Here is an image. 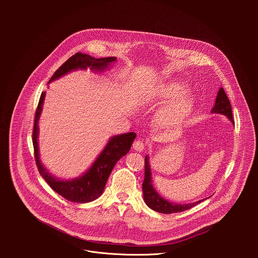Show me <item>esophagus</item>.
I'll list each match as a JSON object with an SVG mask.
<instances>
[{
  "instance_id": "1",
  "label": "esophagus",
  "mask_w": 258,
  "mask_h": 258,
  "mask_svg": "<svg viewBox=\"0 0 258 258\" xmlns=\"http://www.w3.org/2000/svg\"><path fill=\"white\" fill-rule=\"evenodd\" d=\"M145 146H146V145H145V143H144L143 141L138 140V141H135V142H134L133 148H134V150L141 152V151H143V150L145 149Z\"/></svg>"
}]
</instances>
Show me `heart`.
<instances>
[{
	"instance_id": "obj_1",
	"label": "heart",
	"mask_w": 258,
	"mask_h": 258,
	"mask_svg": "<svg viewBox=\"0 0 258 258\" xmlns=\"http://www.w3.org/2000/svg\"><path fill=\"white\" fill-rule=\"evenodd\" d=\"M183 92H185V88L178 84H172L168 86L165 90V97L167 99H174L178 96H180ZM192 107V100L189 98L181 99L174 103L173 105L169 106L168 108L164 109L163 111L159 113L158 119L159 122L163 125H171L178 120H180L183 116H185Z\"/></svg>"
}]
</instances>
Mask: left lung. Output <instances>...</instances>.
I'll list each match as a JSON object with an SVG mask.
<instances>
[{
	"label": "left lung",
	"mask_w": 258,
	"mask_h": 258,
	"mask_svg": "<svg viewBox=\"0 0 258 258\" xmlns=\"http://www.w3.org/2000/svg\"><path fill=\"white\" fill-rule=\"evenodd\" d=\"M213 113H220L228 116V118L233 122V114H232V106L230 103V100L223 88H220L216 97L215 105L212 108ZM143 193H144V200L146 204L148 205L151 209L168 214V213H176L188 210L198 203H200L202 200L195 202V203H189V204H176L173 202H169L166 199L162 198L153 188L152 185V177H151V171H150V165L148 161V156L145 157V177L143 181Z\"/></svg>",
	"instance_id": "1"
}]
</instances>
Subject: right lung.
<instances>
[{
	"label": "right lung",
	"mask_w": 258,
	"mask_h": 258,
	"mask_svg": "<svg viewBox=\"0 0 258 258\" xmlns=\"http://www.w3.org/2000/svg\"><path fill=\"white\" fill-rule=\"evenodd\" d=\"M115 57L108 58H99L96 59L87 54L77 53L76 55L71 56L68 60H66L53 75L49 83L52 81L66 75L67 72L73 69H86L87 67H91L96 70L105 69L110 63L115 61ZM45 99V93L43 92L40 101L35 110L34 121H33V131H32V144H33V152L35 163L38 166L39 172L48 182V185L60 196L63 198L78 203H86L91 202L103 193L104 187L107 182V179L111 173L116 162L130 151L132 144L136 138V133H127L123 135H119L110 139L109 143L105 147V149L96 159L92 167L81 177L72 179V180H60L52 176L49 172H47L46 168L42 165L40 156H39V148H38V121L42 112V106Z\"/></svg>",
	"instance_id": "1"
}]
</instances>
